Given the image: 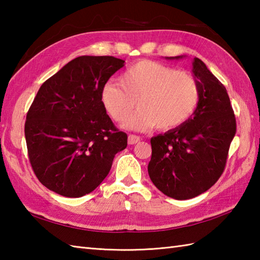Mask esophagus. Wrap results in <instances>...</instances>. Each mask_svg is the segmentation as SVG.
Listing matches in <instances>:
<instances>
[{"mask_svg": "<svg viewBox=\"0 0 260 260\" xmlns=\"http://www.w3.org/2000/svg\"><path fill=\"white\" fill-rule=\"evenodd\" d=\"M141 141V137L134 135V134H129L128 135V144L129 145H134L136 143H139Z\"/></svg>", "mask_w": 260, "mask_h": 260, "instance_id": "34e87169", "label": "esophagus"}]
</instances>
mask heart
<instances>
[{
  "mask_svg": "<svg viewBox=\"0 0 260 260\" xmlns=\"http://www.w3.org/2000/svg\"><path fill=\"white\" fill-rule=\"evenodd\" d=\"M119 84L107 82L102 89V103L117 123H125L140 108L127 126L145 131L155 126L171 131L184 125L197 112L200 89L194 77L152 60H141L129 66Z\"/></svg>",
  "mask_w": 260,
  "mask_h": 260,
  "instance_id": "1",
  "label": "heart"
}]
</instances>
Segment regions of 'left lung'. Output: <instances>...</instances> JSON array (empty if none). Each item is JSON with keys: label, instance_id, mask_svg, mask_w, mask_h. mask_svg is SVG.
Instances as JSON below:
<instances>
[{"label": "left lung", "instance_id": "left-lung-1", "mask_svg": "<svg viewBox=\"0 0 260 260\" xmlns=\"http://www.w3.org/2000/svg\"><path fill=\"white\" fill-rule=\"evenodd\" d=\"M192 71L200 89L197 112L184 125L152 137L147 168L154 185L176 200L201 194L219 180L237 131L225 87L199 58Z\"/></svg>", "mask_w": 260, "mask_h": 260}]
</instances>
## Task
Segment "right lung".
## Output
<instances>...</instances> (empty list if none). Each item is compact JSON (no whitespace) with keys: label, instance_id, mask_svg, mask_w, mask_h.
Here are the masks:
<instances>
[{"label":"right lung","instance_id":"add662e5","mask_svg":"<svg viewBox=\"0 0 260 260\" xmlns=\"http://www.w3.org/2000/svg\"><path fill=\"white\" fill-rule=\"evenodd\" d=\"M124 60L81 56L43 82L27 110V155L38 180L68 198L92 192L109 173L127 134L110 119L102 89Z\"/></svg>","mask_w":260,"mask_h":260}]
</instances>
